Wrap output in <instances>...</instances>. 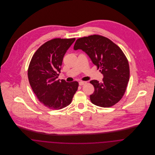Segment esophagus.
I'll use <instances>...</instances> for the list:
<instances>
[{
  "label": "esophagus",
  "instance_id": "esophagus-1",
  "mask_svg": "<svg viewBox=\"0 0 155 155\" xmlns=\"http://www.w3.org/2000/svg\"><path fill=\"white\" fill-rule=\"evenodd\" d=\"M86 84H87V82H85V81H81V82H79V83L80 86H82Z\"/></svg>",
  "mask_w": 155,
  "mask_h": 155
}]
</instances>
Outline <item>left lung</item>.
Instances as JSON below:
<instances>
[{
  "mask_svg": "<svg viewBox=\"0 0 155 155\" xmlns=\"http://www.w3.org/2000/svg\"><path fill=\"white\" fill-rule=\"evenodd\" d=\"M74 49H82L103 74L102 82L92 80L94 87L90 95L92 104L110 107L124 96L130 79L128 61L122 49L109 39L94 35L78 39Z\"/></svg>",
  "mask_w": 155,
  "mask_h": 155,
  "instance_id": "1",
  "label": "left lung"
}]
</instances>
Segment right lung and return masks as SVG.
<instances>
[{
    "instance_id": "obj_1",
    "label": "right lung",
    "mask_w": 155,
    "mask_h": 155,
    "mask_svg": "<svg viewBox=\"0 0 155 155\" xmlns=\"http://www.w3.org/2000/svg\"><path fill=\"white\" fill-rule=\"evenodd\" d=\"M75 38L50 40L38 48L28 68V78L33 91L46 107L60 110L68 106L78 90L76 81L57 79L63 57Z\"/></svg>"
}]
</instances>
